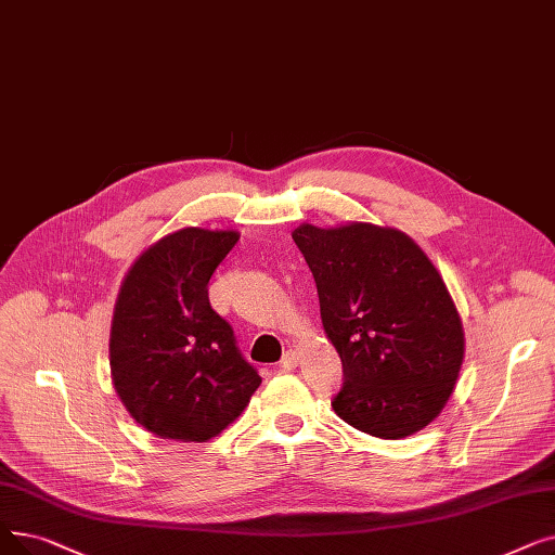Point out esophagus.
Wrapping results in <instances>:
<instances>
[{"label": "esophagus", "instance_id": "34e87169", "mask_svg": "<svg viewBox=\"0 0 555 555\" xmlns=\"http://www.w3.org/2000/svg\"><path fill=\"white\" fill-rule=\"evenodd\" d=\"M299 365V353L295 349H287L281 358V367L283 370H295Z\"/></svg>", "mask_w": 555, "mask_h": 555}]
</instances>
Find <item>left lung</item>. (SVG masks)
<instances>
[{
  "instance_id": "left-lung-1",
  "label": "left lung",
  "mask_w": 555,
  "mask_h": 555,
  "mask_svg": "<svg viewBox=\"0 0 555 555\" xmlns=\"http://www.w3.org/2000/svg\"><path fill=\"white\" fill-rule=\"evenodd\" d=\"M315 276L324 333L345 385L335 415L380 440L422 430L447 405L465 331L436 264L392 227L347 222L293 231Z\"/></svg>"
}]
</instances>
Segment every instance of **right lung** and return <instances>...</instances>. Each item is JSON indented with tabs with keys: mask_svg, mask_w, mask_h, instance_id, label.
<instances>
[{
	"mask_svg": "<svg viewBox=\"0 0 555 555\" xmlns=\"http://www.w3.org/2000/svg\"><path fill=\"white\" fill-rule=\"evenodd\" d=\"M233 229L185 227L144 249L113 308L108 360L127 413L163 440L206 442L240 417L260 385L208 281L237 243Z\"/></svg>",
	"mask_w": 555,
	"mask_h": 555,
	"instance_id": "add662e5",
	"label": "right lung"
}]
</instances>
